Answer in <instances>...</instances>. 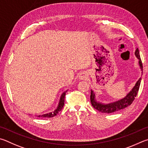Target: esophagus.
<instances>
[{"mask_svg":"<svg viewBox=\"0 0 148 148\" xmlns=\"http://www.w3.org/2000/svg\"><path fill=\"white\" fill-rule=\"evenodd\" d=\"M85 78H86V75H85L84 73H82L81 75V76H80V79H84Z\"/></svg>","mask_w":148,"mask_h":148,"instance_id":"obj_1","label":"esophagus"}]
</instances>
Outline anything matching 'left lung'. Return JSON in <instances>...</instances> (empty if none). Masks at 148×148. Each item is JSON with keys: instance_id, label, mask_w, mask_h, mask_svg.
<instances>
[{"instance_id": "left-lung-1", "label": "left lung", "mask_w": 148, "mask_h": 148, "mask_svg": "<svg viewBox=\"0 0 148 148\" xmlns=\"http://www.w3.org/2000/svg\"><path fill=\"white\" fill-rule=\"evenodd\" d=\"M135 56L136 58L138 59V64L142 71H143V66H142V60L140 59V56L139 51L138 48L136 49ZM141 79L140 78L138 81L136 82L135 85L132 88V90L129 92L126 96L121 99L120 100L116 101L115 102L113 103H102L100 102H98L95 99V94L92 90H91V95H90V101H91L92 107L95 109L97 110L99 112L102 113H112L114 112H117L118 110H120L121 109H123L128 106L130 105L133 101L135 99L137 94H138L140 85Z\"/></svg>"}]
</instances>
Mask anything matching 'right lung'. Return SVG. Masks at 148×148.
<instances>
[{"instance_id":"obj_1","label":"right lung","mask_w":148,"mask_h":148,"mask_svg":"<svg viewBox=\"0 0 148 148\" xmlns=\"http://www.w3.org/2000/svg\"><path fill=\"white\" fill-rule=\"evenodd\" d=\"M67 92V90L66 92H64L63 94L61 95V97L60 98V101H59V103H58V107L56 108L55 110L53 112H49L47 114H42V115H38L37 116L38 117H41V118H52V117H54V116H55L57 114H58V112L60 111L62 108H63L64 105V99H65V95H66V92Z\"/></svg>"}]
</instances>
